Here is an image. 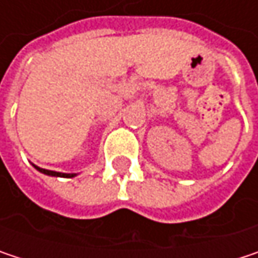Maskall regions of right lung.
Masks as SVG:
<instances>
[{
  "label": "right lung",
  "instance_id": "obj_1",
  "mask_svg": "<svg viewBox=\"0 0 258 258\" xmlns=\"http://www.w3.org/2000/svg\"><path fill=\"white\" fill-rule=\"evenodd\" d=\"M38 172H41V173H44V175H49V176H59V178H73V176H76L75 173H59V172H53V170H46V169H40V167H37V166H34Z\"/></svg>",
  "mask_w": 258,
  "mask_h": 258
}]
</instances>
